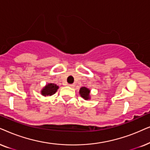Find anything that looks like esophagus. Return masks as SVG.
<instances>
[{
	"label": "esophagus",
	"instance_id": "obj_1",
	"mask_svg": "<svg viewBox=\"0 0 150 150\" xmlns=\"http://www.w3.org/2000/svg\"><path fill=\"white\" fill-rule=\"evenodd\" d=\"M68 86H69L71 87V88H73V87H75V85L74 84V83H72V84H69Z\"/></svg>",
	"mask_w": 150,
	"mask_h": 150
}]
</instances>
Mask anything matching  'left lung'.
I'll list each match as a JSON object with an SVG mask.
<instances>
[{
    "label": "left lung",
    "mask_w": 150,
    "mask_h": 150,
    "mask_svg": "<svg viewBox=\"0 0 150 150\" xmlns=\"http://www.w3.org/2000/svg\"><path fill=\"white\" fill-rule=\"evenodd\" d=\"M79 94L81 96V97H83V99L87 100V99H90V90L86 88V87H81L80 90H79Z\"/></svg>",
    "instance_id": "8db88e82"
}]
</instances>
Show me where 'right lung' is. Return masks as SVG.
<instances>
[{"label": "right lung", "instance_id": "obj_1", "mask_svg": "<svg viewBox=\"0 0 150 150\" xmlns=\"http://www.w3.org/2000/svg\"><path fill=\"white\" fill-rule=\"evenodd\" d=\"M58 88L59 87L56 84H54V83H49L42 89L41 93L44 96H51L56 93Z\"/></svg>", "mask_w": 150, "mask_h": 150}]
</instances>
